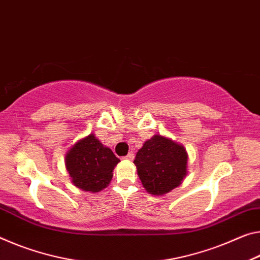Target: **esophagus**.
I'll use <instances>...</instances> for the list:
<instances>
[{"label":"esophagus","instance_id":"34e87169","mask_svg":"<svg viewBox=\"0 0 260 260\" xmlns=\"http://www.w3.org/2000/svg\"><path fill=\"white\" fill-rule=\"evenodd\" d=\"M123 158H125L126 160H133L134 159V154H133V152H128V154H127Z\"/></svg>","mask_w":260,"mask_h":260}]
</instances>
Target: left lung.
<instances>
[{"instance_id":"1","label":"left lung","mask_w":260,"mask_h":260,"mask_svg":"<svg viewBox=\"0 0 260 260\" xmlns=\"http://www.w3.org/2000/svg\"><path fill=\"white\" fill-rule=\"evenodd\" d=\"M134 164L146 191L162 196L182 184L187 174V152L172 140L154 135L139 149Z\"/></svg>"}]
</instances>
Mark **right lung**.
Wrapping results in <instances>:
<instances>
[{"mask_svg": "<svg viewBox=\"0 0 260 260\" xmlns=\"http://www.w3.org/2000/svg\"><path fill=\"white\" fill-rule=\"evenodd\" d=\"M64 162L73 184L85 192L94 193L110 184L113 169L120 159L90 134L69 149Z\"/></svg>", "mask_w": 260, "mask_h": 260, "instance_id": "1", "label": "right lung"}]
</instances>
